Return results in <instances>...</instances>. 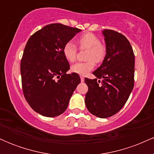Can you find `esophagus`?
<instances>
[{"label":"esophagus","mask_w":154,"mask_h":154,"mask_svg":"<svg viewBox=\"0 0 154 154\" xmlns=\"http://www.w3.org/2000/svg\"><path fill=\"white\" fill-rule=\"evenodd\" d=\"M80 79H81V82H84V81H85L84 77H83V76H82V75H80Z\"/></svg>","instance_id":"esophagus-1"}]
</instances>
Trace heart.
<instances>
[{"label": "heart", "instance_id": "obj_1", "mask_svg": "<svg viewBox=\"0 0 154 154\" xmlns=\"http://www.w3.org/2000/svg\"><path fill=\"white\" fill-rule=\"evenodd\" d=\"M80 50H87L85 62H78L72 65V71L79 75H85L93 69L95 63H100L106 54V47L100 42V39L93 33L88 32L79 36L77 40ZM63 54L69 62H74L76 60L77 48L72 42H67L63 48Z\"/></svg>", "mask_w": 154, "mask_h": 154}]
</instances>
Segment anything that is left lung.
Returning a JSON list of instances; mask_svg holds the SVG:
<instances>
[{
    "label": "left lung",
    "instance_id": "8db88e82",
    "mask_svg": "<svg viewBox=\"0 0 154 154\" xmlns=\"http://www.w3.org/2000/svg\"><path fill=\"white\" fill-rule=\"evenodd\" d=\"M103 34L106 54L93 72L97 78H85L88 87L85 104L92 114L108 118L121 110L133 89L135 55L125 35L111 29H104Z\"/></svg>",
    "mask_w": 154,
    "mask_h": 154
}]
</instances>
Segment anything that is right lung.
I'll use <instances>...</instances> for the list:
<instances>
[{
  "instance_id": "obj_1",
  "label": "right lung",
  "mask_w": 154,
  "mask_h": 154,
  "mask_svg": "<svg viewBox=\"0 0 154 154\" xmlns=\"http://www.w3.org/2000/svg\"><path fill=\"white\" fill-rule=\"evenodd\" d=\"M78 28L51 24L28 40L21 60L24 96L35 111L48 117L64 112L73 92L80 82L78 74H66L68 61L63 54L65 43Z\"/></svg>"
}]
</instances>
